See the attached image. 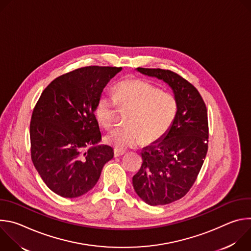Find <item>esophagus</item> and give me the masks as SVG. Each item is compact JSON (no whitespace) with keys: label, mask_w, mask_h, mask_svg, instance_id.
I'll list each match as a JSON object with an SVG mask.
<instances>
[{"label":"esophagus","mask_w":251,"mask_h":251,"mask_svg":"<svg viewBox=\"0 0 251 251\" xmlns=\"http://www.w3.org/2000/svg\"><path fill=\"white\" fill-rule=\"evenodd\" d=\"M126 152L123 150H119V149H114V157H120L122 155H124Z\"/></svg>","instance_id":"obj_1"}]
</instances>
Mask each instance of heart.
<instances>
[{
    "mask_svg": "<svg viewBox=\"0 0 251 251\" xmlns=\"http://www.w3.org/2000/svg\"><path fill=\"white\" fill-rule=\"evenodd\" d=\"M118 107L127 112L126 126L117 127L106 135L107 143L125 150L144 141L147 144L161 139L172 127L178 109L174 94L161 91L142 79L126 78L118 82L113 95L102 94L94 108L97 121L105 128L113 125Z\"/></svg>",
    "mask_w": 251,
    "mask_h": 251,
    "instance_id": "heart-1",
    "label": "heart"
}]
</instances>
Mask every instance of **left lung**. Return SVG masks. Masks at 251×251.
Here are the masks:
<instances>
[{
  "instance_id": "obj_1",
  "label": "left lung",
  "mask_w": 251,
  "mask_h": 251,
  "mask_svg": "<svg viewBox=\"0 0 251 251\" xmlns=\"http://www.w3.org/2000/svg\"><path fill=\"white\" fill-rule=\"evenodd\" d=\"M141 74L168 83L177 100L176 117L165 136L144 148L133 176L136 194L150 205L182 199L195 184L207 152L206 106L198 89L172 70L138 67Z\"/></svg>"
}]
</instances>
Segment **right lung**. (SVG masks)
I'll use <instances>...</instances> for the list:
<instances>
[{"mask_svg":"<svg viewBox=\"0 0 251 251\" xmlns=\"http://www.w3.org/2000/svg\"><path fill=\"white\" fill-rule=\"evenodd\" d=\"M122 67L84 66L53 79L35 104L29 125L30 156L45 184L63 198H77L99 180L114 152L95 146L101 132L94 114L103 88ZM92 146L87 151L85 148Z\"/></svg>","mask_w":251,"mask_h":251,"instance_id":"add662e5","label":"right lung"}]
</instances>
